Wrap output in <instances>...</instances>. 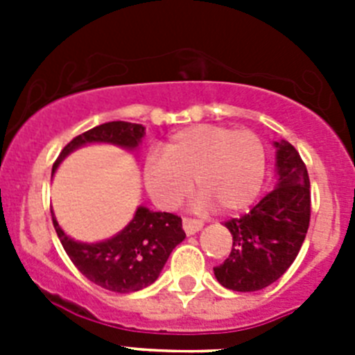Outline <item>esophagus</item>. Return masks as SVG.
Returning a JSON list of instances; mask_svg holds the SVG:
<instances>
[{"instance_id":"esophagus-1","label":"esophagus","mask_w":355,"mask_h":355,"mask_svg":"<svg viewBox=\"0 0 355 355\" xmlns=\"http://www.w3.org/2000/svg\"><path fill=\"white\" fill-rule=\"evenodd\" d=\"M202 225L205 224L200 220H196V218H183V229L188 236H190V234H196L197 231H200Z\"/></svg>"}]
</instances>
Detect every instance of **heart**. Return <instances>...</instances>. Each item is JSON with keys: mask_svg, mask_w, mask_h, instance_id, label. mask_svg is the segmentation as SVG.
<instances>
[{"mask_svg": "<svg viewBox=\"0 0 355 355\" xmlns=\"http://www.w3.org/2000/svg\"><path fill=\"white\" fill-rule=\"evenodd\" d=\"M163 152L144 162V183L163 209L184 202L196 181L199 208L220 206L234 213L249 208L265 178V149L256 133L216 124H197L175 131Z\"/></svg>", "mask_w": 355, "mask_h": 355, "instance_id": "1", "label": "heart"}]
</instances>
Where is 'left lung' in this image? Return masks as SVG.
Returning <instances> with one entry per match:
<instances>
[{
  "label": "left lung",
  "instance_id": "8db88e82",
  "mask_svg": "<svg viewBox=\"0 0 355 355\" xmlns=\"http://www.w3.org/2000/svg\"><path fill=\"white\" fill-rule=\"evenodd\" d=\"M277 183L247 215L225 227L233 249L215 266L216 281L233 291H258L275 283L295 261L311 216L309 175L302 158L286 140L274 142Z\"/></svg>",
  "mask_w": 355,
  "mask_h": 355
}]
</instances>
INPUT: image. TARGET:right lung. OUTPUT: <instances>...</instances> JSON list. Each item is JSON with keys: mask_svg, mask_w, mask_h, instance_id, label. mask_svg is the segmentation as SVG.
<instances>
[{"mask_svg": "<svg viewBox=\"0 0 355 355\" xmlns=\"http://www.w3.org/2000/svg\"><path fill=\"white\" fill-rule=\"evenodd\" d=\"M146 128L124 121L106 122L101 126L78 135L62 149L53 165V174L71 153L90 144H110L126 150H137L142 142ZM53 213V211H51ZM53 225L65 252L78 270L94 284L115 291L131 293L150 286L158 279L175 245L184 240L181 216L165 211H150L139 206L126 227L108 240L85 243L67 236L56 222Z\"/></svg>", "mask_w": 355, "mask_h": 355, "instance_id": "add662e5", "label": "right lung"}]
</instances>
